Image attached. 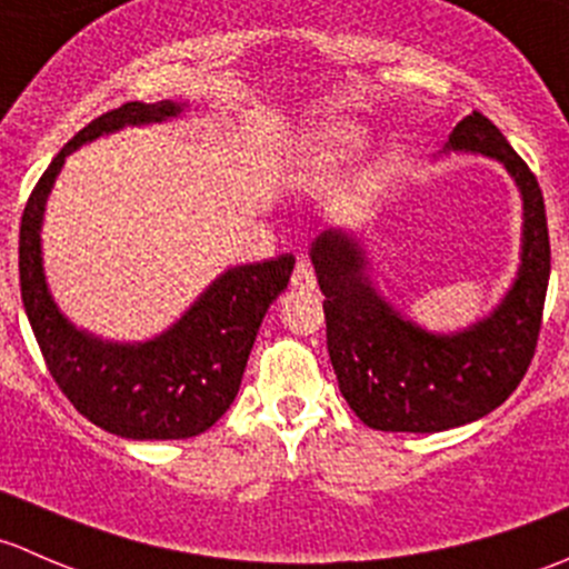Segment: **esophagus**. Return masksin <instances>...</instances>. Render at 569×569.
Listing matches in <instances>:
<instances>
[{
    "mask_svg": "<svg viewBox=\"0 0 569 569\" xmlns=\"http://www.w3.org/2000/svg\"><path fill=\"white\" fill-rule=\"evenodd\" d=\"M291 286L302 291L317 289V269H313V263L308 261V258H300V261H297L295 274H291Z\"/></svg>",
    "mask_w": 569,
    "mask_h": 569,
    "instance_id": "34e87169",
    "label": "esophagus"
}]
</instances>
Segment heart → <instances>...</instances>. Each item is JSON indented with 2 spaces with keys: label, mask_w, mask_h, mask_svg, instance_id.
<instances>
[{
  "label": "heart",
  "mask_w": 569,
  "mask_h": 569,
  "mask_svg": "<svg viewBox=\"0 0 569 569\" xmlns=\"http://www.w3.org/2000/svg\"><path fill=\"white\" fill-rule=\"evenodd\" d=\"M363 148V131L352 123H330L313 131L300 148V168L308 173H327L347 164Z\"/></svg>",
  "instance_id": "1"
}]
</instances>
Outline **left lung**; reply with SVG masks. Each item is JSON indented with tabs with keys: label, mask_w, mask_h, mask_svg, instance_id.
I'll use <instances>...</instances> for the list:
<instances>
[{
	"label": "left lung",
	"mask_w": 569,
	"mask_h": 569,
	"mask_svg": "<svg viewBox=\"0 0 569 569\" xmlns=\"http://www.w3.org/2000/svg\"><path fill=\"white\" fill-rule=\"evenodd\" d=\"M449 148L496 157L523 192V263L490 319L460 336H429L377 297L358 242L325 231L311 248L338 388L380 432H443L496 410L529 371L542 327L550 239L537 176L481 112L455 126Z\"/></svg>",
	"instance_id": "1"
}]
</instances>
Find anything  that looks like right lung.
Listing matches in <instances>:
<instances>
[{"label": "right lung", "mask_w": 569, "mask_h": 569, "mask_svg": "<svg viewBox=\"0 0 569 569\" xmlns=\"http://www.w3.org/2000/svg\"><path fill=\"white\" fill-rule=\"evenodd\" d=\"M178 112L173 101H129L90 120L51 159L21 214V300L46 369L88 421L131 440L192 438L220 421L242 386L263 313L295 269L291 252L228 269L178 325L146 343H104L57 311L40 267V220L66 157L107 131L159 123Z\"/></svg>", "instance_id": "add662e5"}]
</instances>
